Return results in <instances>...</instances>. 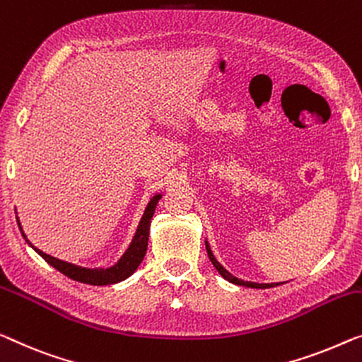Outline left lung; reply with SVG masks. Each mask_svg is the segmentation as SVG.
<instances>
[{
	"label": "left lung",
	"instance_id": "left-lung-1",
	"mask_svg": "<svg viewBox=\"0 0 362 362\" xmlns=\"http://www.w3.org/2000/svg\"><path fill=\"white\" fill-rule=\"evenodd\" d=\"M206 252H208V257H209V260H211V263H213V265H214V268L218 269V272L221 273V276L228 279V281L234 283V284L247 286V288H257V289H267V288H273V286H274V284H258V283H252V281H242V279H237L235 276H233V274H230V273L228 272V269H224V267L221 265V263H219L218 260H216L214 255H213V252H211V249H209L208 242H206Z\"/></svg>",
	"mask_w": 362,
	"mask_h": 362
}]
</instances>
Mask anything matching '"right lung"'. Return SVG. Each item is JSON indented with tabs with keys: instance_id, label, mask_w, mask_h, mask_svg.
<instances>
[{
	"instance_id": "add662e5",
	"label": "right lung",
	"mask_w": 362,
	"mask_h": 362,
	"mask_svg": "<svg viewBox=\"0 0 362 362\" xmlns=\"http://www.w3.org/2000/svg\"><path fill=\"white\" fill-rule=\"evenodd\" d=\"M160 195H156L154 198H151V202L148 203L146 209H144V214L141 221H139L138 230L134 234L132 244H129L128 250L123 253V257L118 260L115 267L112 268H99V269H90V268H81L73 265V263L58 260L55 257L47 255L42 250L35 249L34 245H29L34 249L39 255L45 260L47 263H50L53 268H57L58 272L63 273L64 276L74 279V281L79 283H86V284H94V286H105V284H113L118 281H123V279L128 278L129 274L134 273V269L139 267V263L143 262L144 253L148 250V239H149V226H151V218H153L156 204H158ZM19 229H21V223L18 221ZM24 235V233H23Z\"/></svg>"
}]
</instances>
